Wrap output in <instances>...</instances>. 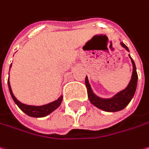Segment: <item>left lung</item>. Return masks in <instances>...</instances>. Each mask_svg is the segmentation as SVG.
I'll return each mask as SVG.
<instances>
[{
	"label": "left lung",
	"mask_w": 149,
	"mask_h": 149,
	"mask_svg": "<svg viewBox=\"0 0 149 149\" xmlns=\"http://www.w3.org/2000/svg\"><path fill=\"white\" fill-rule=\"evenodd\" d=\"M121 45L123 47L126 49L127 52H129L127 47L123 42H121ZM130 58H131V61L133 63V75H132V78L130 80V82L124 90L118 93L111 98L105 99V98H101L99 97L96 96L91 88L87 77H86L85 83H86V87L87 89L88 99L95 107H98L99 109H102L106 112L113 113V112H118L120 110H123V108H125L128 105V103L130 102V101L132 100V98L134 96L136 88H137V83H138V73H137V70H136V66H135V63L131 56H130Z\"/></svg>",
	"instance_id": "left-lung-1"
}]
</instances>
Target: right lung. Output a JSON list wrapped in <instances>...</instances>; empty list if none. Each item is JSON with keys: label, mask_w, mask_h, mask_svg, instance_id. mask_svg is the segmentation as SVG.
<instances>
[{"label": "right lung", "mask_w": 149, "mask_h": 149, "mask_svg": "<svg viewBox=\"0 0 149 149\" xmlns=\"http://www.w3.org/2000/svg\"><path fill=\"white\" fill-rule=\"evenodd\" d=\"M10 67H11V65H10ZM8 87H9L10 96H11V97L14 100V102H16V105L19 107V108L22 112H24L26 115H28L30 117H33V118H43V117H46V116H47L51 113H52L54 110H56L62 103V96H61L57 100L54 101L52 102H50V103L46 104V105H42V106L26 105V104H24V103H22L21 102H19L16 98V97L14 96V94H13L12 91H11L9 78H8Z\"/></svg>", "instance_id": "1"}]
</instances>
